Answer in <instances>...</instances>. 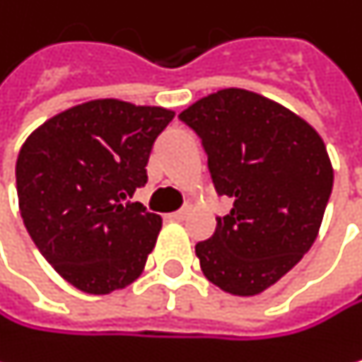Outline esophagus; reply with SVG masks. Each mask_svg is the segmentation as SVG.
Wrapping results in <instances>:
<instances>
[{
    "instance_id": "1",
    "label": "esophagus",
    "mask_w": 362,
    "mask_h": 362,
    "mask_svg": "<svg viewBox=\"0 0 362 362\" xmlns=\"http://www.w3.org/2000/svg\"><path fill=\"white\" fill-rule=\"evenodd\" d=\"M171 221H185L187 218V210H177V212H171L169 214Z\"/></svg>"
}]
</instances>
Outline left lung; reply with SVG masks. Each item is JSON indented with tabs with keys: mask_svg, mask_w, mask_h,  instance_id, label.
I'll return each instance as SVG.
<instances>
[{
	"mask_svg": "<svg viewBox=\"0 0 362 362\" xmlns=\"http://www.w3.org/2000/svg\"><path fill=\"white\" fill-rule=\"evenodd\" d=\"M197 133L218 195L234 206L195 245L202 272L234 296H255L311 249L332 191L322 137L303 117L249 90L227 88L180 113Z\"/></svg>",
	"mask_w": 362,
	"mask_h": 362,
	"instance_id": "left-lung-1",
	"label": "left lung"
}]
</instances>
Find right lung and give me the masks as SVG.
Listing matches in <instances>:
<instances>
[{
	"mask_svg": "<svg viewBox=\"0 0 362 362\" xmlns=\"http://www.w3.org/2000/svg\"><path fill=\"white\" fill-rule=\"evenodd\" d=\"M173 115L98 98L53 115L25 139L16 158L23 223L76 290L109 294L141 274L163 218L128 199L148 182L152 146Z\"/></svg>",
	"mask_w": 362,
	"mask_h": 362,
	"instance_id": "1",
	"label": "right lung"
}]
</instances>
